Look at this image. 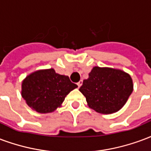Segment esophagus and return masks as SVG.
I'll return each mask as SVG.
<instances>
[{"mask_svg": "<svg viewBox=\"0 0 151 151\" xmlns=\"http://www.w3.org/2000/svg\"><path fill=\"white\" fill-rule=\"evenodd\" d=\"M82 82H83V81H82V80H80V81H79L77 83V85H78V88H80V87H81V86L82 85Z\"/></svg>", "mask_w": 151, "mask_h": 151, "instance_id": "34e87169", "label": "esophagus"}]
</instances>
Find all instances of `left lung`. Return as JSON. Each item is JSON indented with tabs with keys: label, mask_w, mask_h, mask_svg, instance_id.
<instances>
[{
	"label": "left lung",
	"mask_w": 151,
	"mask_h": 151,
	"mask_svg": "<svg viewBox=\"0 0 151 151\" xmlns=\"http://www.w3.org/2000/svg\"><path fill=\"white\" fill-rule=\"evenodd\" d=\"M134 89L131 77L121 70L93 67L80 87L90 108L109 114L121 110Z\"/></svg>",
	"instance_id": "left-lung-1"
}]
</instances>
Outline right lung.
Here are the masks:
<instances>
[{
    "label": "right lung",
    "instance_id": "obj_1",
    "mask_svg": "<svg viewBox=\"0 0 151 151\" xmlns=\"http://www.w3.org/2000/svg\"><path fill=\"white\" fill-rule=\"evenodd\" d=\"M77 87L68 76L57 73L53 69L41 70L23 80L22 96L33 110L47 114L61 106L67 94Z\"/></svg>",
    "mask_w": 151,
    "mask_h": 151
}]
</instances>
